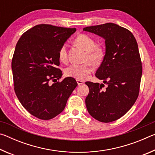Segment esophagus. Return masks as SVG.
Listing matches in <instances>:
<instances>
[{
	"label": "esophagus",
	"instance_id": "esophagus-1",
	"mask_svg": "<svg viewBox=\"0 0 155 155\" xmlns=\"http://www.w3.org/2000/svg\"><path fill=\"white\" fill-rule=\"evenodd\" d=\"M77 82L78 85H82V84L84 83V81H82V80H78V79H77Z\"/></svg>",
	"mask_w": 155,
	"mask_h": 155
}]
</instances>
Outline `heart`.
I'll use <instances>...</instances> for the list:
<instances>
[{
	"instance_id": "b5f03b06",
	"label": "heart",
	"mask_w": 155,
	"mask_h": 155,
	"mask_svg": "<svg viewBox=\"0 0 155 155\" xmlns=\"http://www.w3.org/2000/svg\"><path fill=\"white\" fill-rule=\"evenodd\" d=\"M75 42L86 51L85 61L83 64H72L65 69L67 77H73L78 80H84L93 72V65H98L104 57V51L101 46H97L96 41L86 34H80L75 39ZM67 44H62L59 50V58L65 61L68 58Z\"/></svg>"
}]
</instances>
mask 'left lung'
<instances>
[{
  "label": "left lung",
  "mask_w": 155,
  "mask_h": 155,
  "mask_svg": "<svg viewBox=\"0 0 155 155\" xmlns=\"http://www.w3.org/2000/svg\"><path fill=\"white\" fill-rule=\"evenodd\" d=\"M83 31L105 40L106 51L96 77L106 84L86 82L89 89L85 98L87 109L100 122L115 121L126 114L135 103L142 74L138 45L127 28L114 23L87 27Z\"/></svg>",
  "instance_id": "obj_1"
}]
</instances>
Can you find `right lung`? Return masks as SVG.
<instances>
[{"instance_id": "obj_1", "label": "right lung", "mask_w": 155, "mask_h": 155, "mask_svg": "<svg viewBox=\"0 0 155 155\" xmlns=\"http://www.w3.org/2000/svg\"><path fill=\"white\" fill-rule=\"evenodd\" d=\"M76 30L38 25L23 33L15 46L12 61L15 93L22 105L39 119H52L64 111L77 86L72 77L56 82L62 76L57 68L59 50Z\"/></svg>"}]
</instances>
